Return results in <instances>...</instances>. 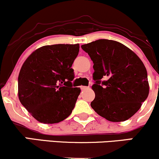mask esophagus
<instances>
[{
    "label": "esophagus",
    "instance_id": "esophagus-1",
    "mask_svg": "<svg viewBox=\"0 0 159 159\" xmlns=\"http://www.w3.org/2000/svg\"><path fill=\"white\" fill-rule=\"evenodd\" d=\"M87 88H88V87H86V86H81V90H84Z\"/></svg>",
    "mask_w": 159,
    "mask_h": 159
}]
</instances>
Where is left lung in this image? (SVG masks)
Masks as SVG:
<instances>
[{
  "label": "left lung",
  "instance_id": "obj_1",
  "mask_svg": "<svg viewBox=\"0 0 159 159\" xmlns=\"http://www.w3.org/2000/svg\"><path fill=\"white\" fill-rule=\"evenodd\" d=\"M93 63L95 98L91 107L111 122L127 120L149 95L147 72L139 57L119 42L98 39L82 45ZM105 78L106 81L101 79Z\"/></svg>",
  "mask_w": 159,
  "mask_h": 159
}]
</instances>
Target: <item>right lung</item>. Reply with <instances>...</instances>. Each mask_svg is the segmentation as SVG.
<instances>
[{"label": "right lung", "mask_w": 159, "mask_h": 159, "mask_svg": "<svg viewBox=\"0 0 159 159\" xmlns=\"http://www.w3.org/2000/svg\"><path fill=\"white\" fill-rule=\"evenodd\" d=\"M78 52L79 44L45 45L24 62L18 95L21 105L37 121L57 123L72 113L81 93L72 84V65Z\"/></svg>", "instance_id": "obj_1"}]
</instances>
